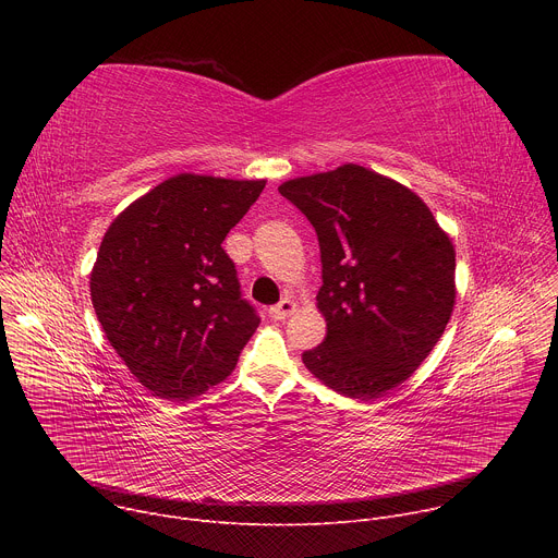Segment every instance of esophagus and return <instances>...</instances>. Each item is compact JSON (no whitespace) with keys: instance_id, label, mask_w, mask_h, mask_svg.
I'll return each mask as SVG.
<instances>
[{"instance_id":"obj_1","label":"esophagus","mask_w":558,"mask_h":558,"mask_svg":"<svg viewBox=\"0 0 558 558\" xmlns=\"http://www.w3.org/2000/svg\"><path fill=\"white\" fill-rule=\"evenodd\" d=\"M293 313H295V302L291 298H284L276 306L269 308V315L274 317V320H287V317Z\"/></svg>"}]
</instances>
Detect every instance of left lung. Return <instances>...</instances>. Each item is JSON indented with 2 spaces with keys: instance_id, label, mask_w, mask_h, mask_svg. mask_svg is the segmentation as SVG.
Segmentation results:
<instances>
[{
  "instance_id": "1",
  "label": "left lung",
  "mask_w": 558,
  "mask_h": 558,
  "mask_svg": "<svg viewBox=\"0 0 558 558\" xmlns=\"http://www.w3.org/2000/svg\"><path fill=\"white\" fill-rule=\"evenodd\" d=\"M278 192L320 243L327 338L302 362L329 388L375 400L413 375L450 320V238L415 192L362 166L300 177Z\"/></svg>"
}]
</instances>
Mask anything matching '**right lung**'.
Returning <instances> with one entry per match:
<instances>
[{
    "label": "right lung",
    "mask_w": 558,
    "mask_h": 558,
    "mask_svg": "<svg viewBox=\"0 0 558 558\" xmlns=\"http://www.w3.org/2000/svg\"><path fill=\"white\" fill-rule=\"evenodd\" d=\"M265 181L179 174L104 235L90 295L108 342L151 395L185 402L222 381L260 325L222 241Z\"/></svg>",
    "instance_id": "right-lung-1"
}]
</instances>
